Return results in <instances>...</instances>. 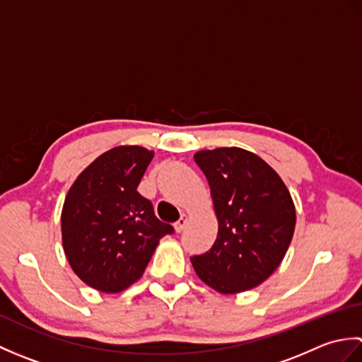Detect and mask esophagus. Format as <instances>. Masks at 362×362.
I'll use <instances>...</instances> for the list:
<instances>
[{
  "mask_svg": "<svg viewBox=\"0 0 362 362\" xmlns=\"http://www.w3.org/2000/svg\"><path fill=\"white\" fill-rule=\"evenodd\" d=\"M187 222H188V216H187V214H182L180 219L177 221L175 224H174V227H175V232H177V233L183 232V228L187 227Z\"/></svg>",
  "mask_w": 362,
  "mask_h": 362,
  "instance_id": "esophagus-1",
  "label": "esophagus"
}]
</instances>
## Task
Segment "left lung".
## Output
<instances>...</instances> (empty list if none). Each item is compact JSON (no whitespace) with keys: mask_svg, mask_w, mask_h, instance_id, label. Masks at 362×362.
Instances as JSON below:
<instances>
[{"mask_svg":"<svg viewBox=\"0 0 362 362\" xmlns=\"http://www.w3.org/2000/svg\"><path fill=\"white\" fill-rule=\"evenodd\" d=\"M211 189L218 238L191 257L196 274L221 294L258 286L286 255L296 228V206L280 175L241 148L196 152Z\"/></svg>","mask_w":362,"mask_h":362,"instance_id":"left-lung-1","label":"left lung"}]
</instances>
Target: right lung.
<instances>
[{
	"label": "right lung",
	"mask_w": 362,
	"mask_h": 362,
	"mask_svg": "<svg viewBox=\"0 0 362 362\" xmlns=\"http://www.w3.org/2000/svg\"><path fill=\"white\" fill-rule=\"evenodd\" d=\"M153 152L118 146L79 174L62 210L64 250L74 274L101 292H121L143 275L160 238L174 233L136 188Z\"/></svg>",
	"instance_id": "1"
}]
</instances>
